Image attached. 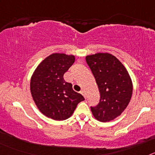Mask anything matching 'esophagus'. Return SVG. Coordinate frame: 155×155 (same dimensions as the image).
Segmentation results:
<instances>
[{
	"label": "esophagus",
	"mask_w": 155,
	"mask_h": 155,
	"mask_svg": "<svg viewBox=\"0 0 155 155\" xmlns=\"http://www.w3.org/2000/svg\"><path fill=\"white\" fill-rule=\"evenodd\" d=\"M81 93L82 95H83V96L84 97V98H86V93H85V91H84V90H81Z\"/></svg>",
	"instance_id": "obj_1"
}]
</instances>
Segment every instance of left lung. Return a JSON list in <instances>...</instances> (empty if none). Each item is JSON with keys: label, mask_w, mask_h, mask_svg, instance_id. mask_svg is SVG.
Segmentation results:
<instances>
[{"label": "left lung", "mask_w": 155, "mask_h": 155, "mask_svg": "<svg viewBox=\"0 0 155 155\" xmlns=\"http://www.w3.org/2000/svg\"><path fill=\"white\" fill-rule=\"evenodd\" d=\"M98 84L99 103L91 110L98 121L114 120L127 107L131 99L133 84L127 69L118 59L110 53H95L86 57Z\"/></svg>", "instance_id": "8db88e82"}]
</instances>
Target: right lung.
<instances>
[{
  "instance_id": "obj_1",
  "label": "right lung",
  "mask_w": 155,
  "mask_h": 155,
  "mask_svg": "<svg viewBox=\"0 0 155 155\" xmlns=\"http://www.w3.org/2000/svg\"><path fill=\"white\" fill-rule=\"evenodd\" d=\"M74 61L73 55L53 53L39 64L31 76L30 90L35 105L42 114L54 120L71 117L78 104L84 100L64 79Z\"/></svg>"
}]
</instances>
